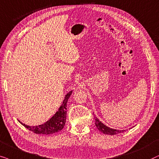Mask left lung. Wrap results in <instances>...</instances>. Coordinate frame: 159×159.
I'll return each mask as SVG.
<instances>
[{
    "label": "left lung",
    "mask_w": 159,
    "mask_h": 159,
    "mask_svg": "<svg viewBox=\"0 0 159 159\" xmlns=\"http://www.w3.org/2000/svg\"><path fill=\"white\" fill-rule=\"evenodd\" d=\"M95 119V125H96L97 128L98 129V130L100 131L101 132H102L103 134H110V135H114V134H118L119 133H121L125 130H118V129H111L105 125L103 123H102L97 117H94Z\"/></svg>",
    "instance_id": "obj_1"
}]
</instances>
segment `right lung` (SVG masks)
Here are the masks:
<instances>
[{"mask_svg": "<svg viewBox=\"0 0 159 159\" xmlns=\"http://www.w3.org/2000/svg\"><path fill=\"white\" fill-rule=\"evenodd\" d=\"M73 92V91H70L65 95L64 100L62 102V104L59 108L58 111L56 112V113L50 118L49 120L44 123L43 124L39 126H28L27 124H25L21 121L20 124L27 128V129L35 133V134H51L53 133H56L60 132L64 128L66 122V113H67V103L69 97Z\"/></svg>", "mask_w": 159, "mask_h": 159, "instance_id": "obj_1", "label": "right lung"}]
</instances>
